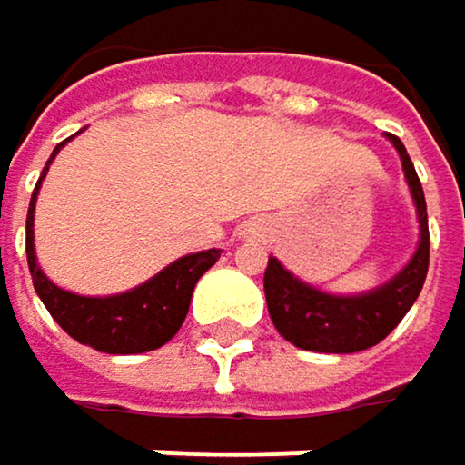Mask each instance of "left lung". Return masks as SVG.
<instances>
[{
    "label": "left lung",
    "instance_id": "left-lung-1",
    "mask_svg": "<svg viewBox=\"0 0 465 465\" xmlns=\"http://www.w3.org/2000/svg\"><path fill=\"white\" fill-rule=\"evenodd\" d=\"M387 137L401 156L403 175L417 205V222H420L417 252L398 276H392L387 284L365 295H328L301 282L276 257H271L265 268L268 312L279 336L295 347L309 351H331V354H349V351L376 347L406 317V312L414 306L425 284L430 235H428V208H425L422 183L417 178V170L403 143L395 134Z\"/></svg>",
    "mask_w": 465,
    "mask_h": 465
}]
</instances>
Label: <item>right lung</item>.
I'll return each mask as SVG.
<instances>
[{"label": "right lung", "instance_id": "add662e5", "mask_svg": "<svg viewBox=\"0 0 465 465\" xmlns=\"http://www.w3.org/2000/svg\"><path fill=\"white\" fill-rule=\"evenodd\" d=\"M67 143V140H64ZM62 143V145H64ZM54 148L51 159L59 153ZM48 159V164H51ZM48 164L43 167V175L32 192L29 213H26V260H29V273L32 284L51 312V317L59 322L64 333H70L75 341L97 351L108 354H140L151 349L164 347L178 328L186 320L189 301L194 292L197 279L219 260L222 249H208L197 254H186L167 265L162 273L148 279L145 284L108 298H84L75 292H67L56 287L37 265L35 254V203L40 183L48 173Z\"/></svg>", "mask_w": 465, "mask_h": 465}]
</instances>
